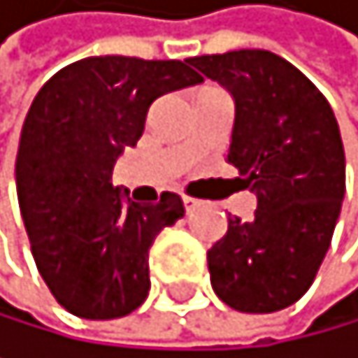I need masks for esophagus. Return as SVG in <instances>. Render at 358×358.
<instances>
[{
    "mask_svg": "<svg viewBox=\"0 0 358 358\" xmlns=\"http://www.w3.org/2000/svg\"><path fill=\"white\" fill-rule=\"evenodd\" d=\"M183 206H186V213H194L201 206V201L194 197H183Z\"/></svg>",
    "mask_w": 358,
    "mask_h": 358,
    "instance_id": "esophagus-1",
    "label": "esophagus"
}]
</instances>
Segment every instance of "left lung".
<instances>
[{"label":"left lung","mask_w":358,"mask_h":358,"mask_svg":"<svg viewBox=\"0 0 358 358\" xmlns=\"http://www.w3.org/2000/svg\"><path fill=\"white\" fill-rule=\"evenodd\" d=\"M188 62L231 94L226 161L257 194L253 220L229 217V231L208 251L210 285L238 312H278L307 292L332 242L345 197L338 123L316 85L271 51Z\"/></svg>","instance_id":"8db88e82"}]
</instances>
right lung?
<instances>
[{"label": "right lung", "mask_w": 358, "mask_h": 358, "mask_svg": "<svg viewBox=\"0 0 358 358\" xmlns=\"http://www.w3.org/2000/svg\"><path fill=\"white\" fill-rule=\"evenodd\" d=\"M179 60L85 57L57 71L26 114L15 161L22 220L38 271L73 316H127L150 292V246L183 217L164 192L138 206L112 183L159 96L203 83Z\"/></svg>", "instance_id": "1"}]
</instances>
